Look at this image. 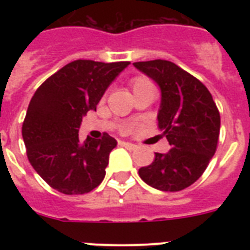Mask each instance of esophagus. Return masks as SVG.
Masks as SVG:
<instances>
[{
	"label": "esophagus",
	"mask_w": 250,
	"mask_h": 250,
	"mask_svg": "<svg viewBox=\"0 0 250 250\" xmlns=\"http://www.w3.org/2000/svg\"><path fill=\"white\" fill-rule=\"evenodd\" d=\"M122 145L125 146V148L129 149V150H135L137 148V145L132 144V143H122Z\"/></svg>",
	"instance_id": "obj_1"
}]
</instances>
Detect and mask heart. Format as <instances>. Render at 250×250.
Wrapping results in <instances>:
<instances>
[{
	"label": "heart",
	"mask_w": 250,
	"mask_h": 250,
	"mask_svg": "<svg viewBox=\"0 0 250 250\" xmlns=\"http://www.w3.org/2000/svg\"><path fill=\"white\" fill-rule=\"evenodd\" d=\"M129 85L132 88V92L135 93L136 90L143 89V88H146V86H153L150 80L146 79L145 76H135L132 79L129 80Z\"/></svg>",
	"instance_id": "b5f03b06"
}]
</instances>
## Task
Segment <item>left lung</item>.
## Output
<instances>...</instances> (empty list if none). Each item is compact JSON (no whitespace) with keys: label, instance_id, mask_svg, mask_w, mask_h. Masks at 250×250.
I'll return each instance as SVG.
<instances>
[{"label":"left lung","instance_id":"8db88e82","mask_svg":"<svg viewBox=\"0 0 250 250\" xmlns=\"http://www.w3.org/2000/svg\"><path fill=\"white\" fill-rule=\"evenodd\" d=\"M133 66L161 88L158 128L171 149L156 153L139 170L148 186L165 192L186 189L197 180L217 150L221 115L211 94L193 75L170 61L135 62Z\"/></svg>","mask_w":250,"mask_h":250}]
</instances>
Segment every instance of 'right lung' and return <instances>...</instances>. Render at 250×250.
Returning a JSON list of instances; mask_svg holds the SVG:
<instances>
[{
    "label": "right lung",
    "mask_w": 250,
    "mask_h": 250,
    "mask_svg": "<svg viewBox=\"0 0 250 250\" xmlns=\"http://www.w3.org/2000/svg\"><path fill=\"white\" fill-rule=\"evenodd\" d=\"M129 62L78 60L45 80L31 98L21 135L27 157L37 174L63 194H84L105 178L117 140L79 141L82 119L96 106Z\"/></svg>",
    "instance_id": "obj_1"
}]
</instances>
